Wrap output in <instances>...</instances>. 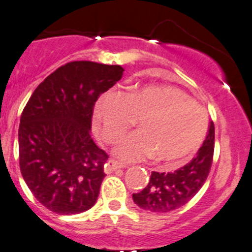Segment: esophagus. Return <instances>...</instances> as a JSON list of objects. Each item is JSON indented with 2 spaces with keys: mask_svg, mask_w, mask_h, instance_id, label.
<instances>
[{
  "mask_svg": "<svg viewBox=\"0 0 252 252\" xmlns=\"http://www.w3.org/2000/svg\"><path fill=\"white\" fill-rule=\"evenodd\" d=\"M121 168H123V165H122L121 163L113 160V159H109V160H108L104 165V173L110 174V173H113V171L117 170V169H121Z\"/></svg>",
  "mask_w": 252,
  "mask_h": 252,
  "instance_id": "1",
  "label": "esophagus"
}]
</instances>
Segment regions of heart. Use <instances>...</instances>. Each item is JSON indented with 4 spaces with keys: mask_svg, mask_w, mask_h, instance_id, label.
<instances>
[{
    "mask_svg": "<svg viewBox=\"0 0 252 252\" xmlns=\"http://www.w3.org/2000/svg\"><path fill=\"white\" fill-rule=\"evenodd\" d=\"M134 118L140 119L139 130L123 138L113 150L126 163L153 155L165 163L182 160L200 147L209 123L205 108L169 86L137 87L126 95L107 91L94 105V126L107 143L118 140Z\"/></svg>",
    "mask_w": 252,
    "mask_h": 252,
    "instance_id": "b5f03b06",
    "label": "heart"
}]
</instances>
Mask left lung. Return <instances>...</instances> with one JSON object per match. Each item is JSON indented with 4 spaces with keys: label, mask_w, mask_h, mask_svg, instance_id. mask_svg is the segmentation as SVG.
I'll return each mask as SVG.
<instances>
[{
    "label": "left lung",
    "mask_w": 252,
    "mask_h": 252,
    "mask_svg": "<svg viewBox=\"0 0 252 252\" xmlns=\"http://www.w3.org/2000/svg\"><path fill=\"white\" fill-rule=\"evenodd\" d=\"M215 128L210 122L206 138L196 155L173 173L153 171L147 187L133 194L134 203L153 213L176 210L190 201L205 183L210 171L214 155Z\"/></svg>",
    "instance_id": "8db88e82"
}]
</instances>
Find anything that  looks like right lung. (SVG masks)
<instances>
[{"label": "right lung", "instance_id": "obj_1", "mask_svg": "<svg viewBox=\"0 0 252 252\" xmlns=\"http://www.w3.org/2000/svg\"><path fill=\"white\" fill-rule=\"evenodd\" d=\"M123 72L121 65L69 62L34 89L23 109L21 174L37 200L53 213H83L97 201L108 155L91 137L93 107Z\"/></svg>", "mask_w": 252, "mask_h": 252}]
</instances>
